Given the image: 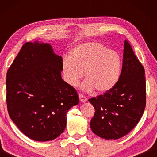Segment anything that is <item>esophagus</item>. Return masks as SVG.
<instances>
[{
	"label": "esophagus",
	"mask_w": 157,
	"mask_h": 157,
	"mask_svg": "<svg viewBox=\"0 0 157 157\" xmlns=\"http://www.w3.org/2000/svg\"><path fill=\"white\" fill-rule=\"evenodd\" d=\"M79 98H80V101L81 102H86L87 101V98L83 94H79Z\"/></svg>",
	"instance_id": "esophagus-1"
}]
</instances>
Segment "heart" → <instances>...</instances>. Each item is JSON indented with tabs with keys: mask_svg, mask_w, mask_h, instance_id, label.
<instances>
[{
	"mask_svg": "<svg viewBox=\"0 0 157 157\" xmlns=\"http://www.w3.org/2000/svg\"><path fill=\"white\" fill-rule=\"evenodd\" d=\"M121 66L117 51L99 43L88 42L74 47L70 58H63L61 69L63 80L70 86L76 87L85 72L82 89L90 91L95 88L97 92L105 93L117 83Z\"/></svg>",
	"mask_w": 157,
	"mask_h": 157,
	"instance_id": "heart-1",
	"label": "heart"
}]
</instances>
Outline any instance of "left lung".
I'll use <instances>...</instances> for the list:
<instances>
[{
  "label": "left lung",
  "mask_w": 157,
  "mask_h": 157,
  "mask_svg": "<svg viewBox=\"0 0 157 157\" xmlns=\"http://www.w3.org/2000/svg\"><path fill=\"white\" fill-rule=\"evenodd\" d=\"M145 71L127 40L124 41L119 78L111 90L89 101L95 109L90 126L105 139H118L129 133L141 119L146 106Z\"/></svg>",
  "instance_id": "1"
}]
</instances>
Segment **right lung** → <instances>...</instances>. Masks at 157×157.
<instances>
[{"label": "right lung", "mask_w": 157, "mask_h": 157, "mask_svg": "<svg viewBox=\"0 0 157 157\" xmlns=\"http://www.w3.org/2000/svg\"><path fill=\"white\" fill-rule=\"evenodd\" d=\"M61 56L48 44L23 45L6 75L8 114L33 140H53L63 132L66 113L78 94L61 78Z\"/></svg>", "instance_id": "right-lung-1"}]
</instances>
